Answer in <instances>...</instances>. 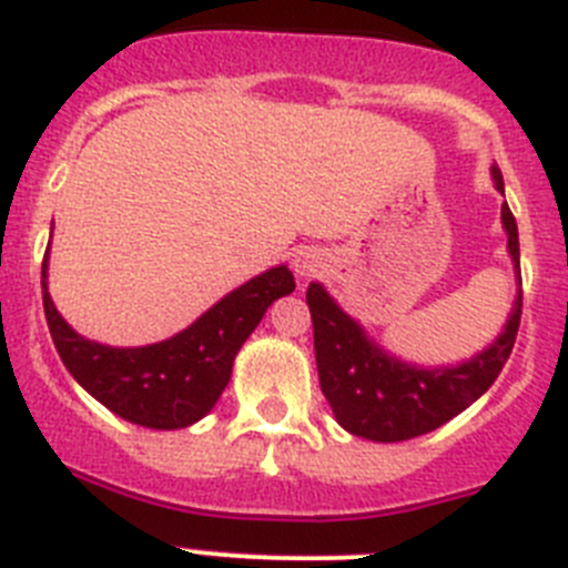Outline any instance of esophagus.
<instances>
[{
	"label": "esophagus",
	"mask_w": 568,
	"mask_h": 568,
	"mask_svg": "<svg viewBox=\"0 0 568 568\" xmlns=\"http://www.w3.org/2000/svg\"><path fill=\"white\" fill-rule=\"evenodd\" d=\"M295 270H298L301 275H310L312 273V264H306L304 258H298V262H295Z\"/></svg>",
	"instance_id": "esophagus-1"
}]
</instances>
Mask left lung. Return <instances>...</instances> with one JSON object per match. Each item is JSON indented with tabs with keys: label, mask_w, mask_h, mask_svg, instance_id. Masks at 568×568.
<instances>
[{
	"label": "left lung",
	"mask_w": 568,
	"mask_h": 568,
	"mask_svg": "<svg viewBox=\"0 0 568 568\" xmlns=\"http://www.w3.org/2000/svg\"><path fill=\"white\" fill-rule=\"evenodd\" d=\"M493 180L504 194L501 171L493 169ZM501 220L509 236V256L521 275L518 225L507 202L501 205ZM306 304H310L312 335H315L321 392L348 434L372 442L414 439L436 430L447 419L462 414L467 405L476 403L496 383L504 363L509 361L521 324V293H518L507 326L490 348L456 368L425 372L394 361L383 348L368 343L361 326L324 293L321 284H310Z\"/></svg>",
	"instance_id": "obj_1"
}]
</instances>
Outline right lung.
<instances>
[{"label": "right lung", "mask_w": 568, "mask_h": 568, "mask_svg": "<svg viewBox=\"0 0 568 568\" xmlns=\"http://www.w3.org/2000/svg\"><path fill=\"white\" fill-rule=\"evenodd\" d=\"M44 278L47 256L41 264V301L67 372L112 414L158 430L185 428L216 405L242 343L264 318L267 306L295 290L293 273L273 267L225 295L180 335L154 346L112 348L87 341L64 324Z\"/></svg>", "instance_id": "right-lung-1"}]
</instances>
